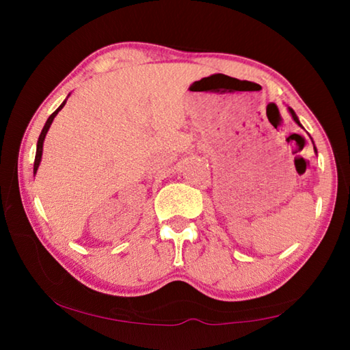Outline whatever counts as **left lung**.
Segmentation results:
<instances>
[{
    "instance_id": "left-lung-1",
    "label": "left lung",
    "mask_w": 350,
    "mask_h": 350,
    "mask_svg": "<svg viewBox=\"0 0 350 350\" xmlns=\"http://www.w3.org/2000/svg\"><path fill=\"white\" fill-rule=\"evenodd\" d=\"M287 109H288V112H290V116H292V118L295 120V123H298V125H299L301 128H303V125H301V123H299V118H298V116L295 114V111H293L292 108H287ZM313 150H315V152H317V148H315V145H313Z\"/></svg>"
}]
</instances>
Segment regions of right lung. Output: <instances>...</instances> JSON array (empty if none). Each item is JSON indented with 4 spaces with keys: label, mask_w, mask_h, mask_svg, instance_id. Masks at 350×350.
<instances>
[{
    "label": "right lung",
    "mask_w": 350,
    "mask_h": 350,
    "mask_svg": "<svg viewBox=\"0 0 350 350\" xmlns=\"http://www.w3.org/2000/svg\"><path fill=\"white\" fill-rule=\"evenodd\" d=\"M69 97V96H68ZM68 97L64 98V102L58 106V108L52 112V114L49 116V118H47L46 120V123H44V126H43V129H41V134H40V137H38V142H37V152H35V162H33V176L37 174V170H38V167H40V162H41V156H43V144H44V139H46V134H47V131H49V128H51V125H52V122H54V118H55V116L58 114V112H60L62 109H63V106L66 105V100H68Z\"/></svg>",
    "instance_id": "add662e5"
}]
</instances>
